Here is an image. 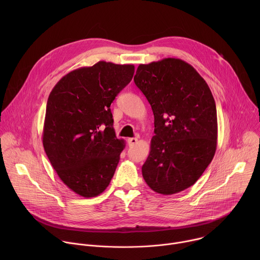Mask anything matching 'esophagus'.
I'll return each instance as SVG.
<instances>
[{"label": "esophagus", "instance_id": "esophagus-1", "mask_svg": "<svg viewBox=\"0 0 260 260\" xmlns=\"http://www.w3.org/2000/svg\"><path fill=\"white\" fill-rule=\"evenodd\" d=\"M127 143L129 146H134L138 143V139L137 138H128L127 139Z\"/></svg>", "mask_w": 260, "mask_h": 260}]
</instances>
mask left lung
<instances>
[{
  "instance_id": "left-lung-1",
  "label": "left lung",
  "mask_w": 260,
  "mask_h": 260,
  "mask_svg": "<svg viewBox=\"0 0 260 260\" xmlns=\"http://www.w3.org/2000/svg\"><path fill=\"white\" fill-rule=\"evenodd\" d=\"M134 80L154 115L155 136L143 178L157 193L183 191L199 180L216 152L213 94L198 71L180 58L141 63Z\"/></svg>"
}]
</instances>
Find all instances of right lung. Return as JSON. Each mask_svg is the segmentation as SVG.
Returning a JSON list of instances; mask_svg holds the SVG:
<instances>
[{
  "instance_id": "obj_1",
  "label": "right lung",
  "mask_w": 260,
  "mask_h": 260,
  "mask_svg": "<svg viewBox=\"0 0 260 260\" xmlns=\"http://www.w3.org/2000/svg\"><path fill=\"white\" fill-rule=\"evenodd\" d=\"M134 73V64L101 60L68 73L49 94L44 150L63 184L80 197L101 194L115 173L125 143L116 138L110 106Z\"/></svg>"
}]
</instances>
